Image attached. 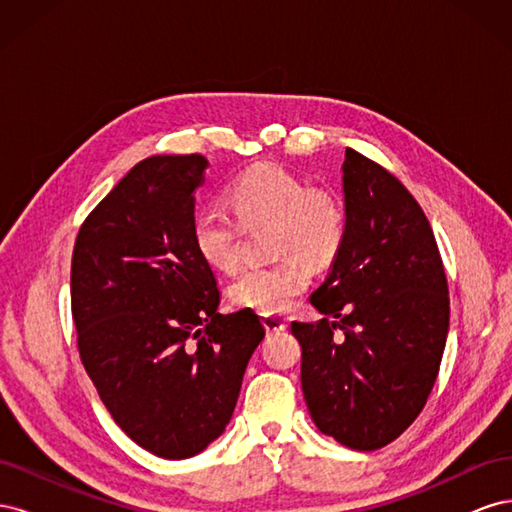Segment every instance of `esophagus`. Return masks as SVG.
Segmentation results:
<instances>
[{"label": "esophagus", "mask_w": 512, "mask_h": 512, "mask_svg": "<svg viewBox=\"0 0 512 512\" xmlns=\"http://www.w3.org/2000/svg\"><path fill=\"white\" fill-rule=\"evenodd\" d=\"M262 327L267 329V333H282L286 329V320L280 316L262 314Z\"/></svg>", "instance_id": "1"}]
</instances>
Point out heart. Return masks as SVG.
<instances>
[{
  "instance_id": "obj_1",
  "label": "heart",
  "mask_w": 512,
  "mask_h": 512,
  "mask_svg": "<svg viewBox=\"0 0 512 512\" xmlns=\"http://www.w3.org/2000/svg\"><path fill=\"white\" fill-rule=\"evenodd\" d=\"M226 203L235 220L218 209L194 215L192 245L215 271L239 265V226L271 224V265L243 269L228 288L230 301L260 314H284L309 286V267L324 269L337 258L346 237L339 198L322 185H307L280 164H256L232 179Z\"/></svg>"
}]
</instances>
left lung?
Listing matches in <instances>:
<instances>
[{"label":"left lung","mask_w":512,"mask_h":512,"mask_svg":"<svg viewBox=\"0 0 512 512\" xmlns=\"http://www.w3.org/2000/svg\"><path fill=\"white\" fill-rule=\"evenodd\" d=\"M342 170L344 245L309 299L324 318L292 322V335L316 427L354 451H376L414 423L438 378L448 284L406 185L350 147Z\"/></svg>","instance_id":"1"}]
</instances>
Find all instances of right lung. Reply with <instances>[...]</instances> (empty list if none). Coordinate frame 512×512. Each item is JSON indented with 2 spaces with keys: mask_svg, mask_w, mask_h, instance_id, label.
Returning a JSON list of instances; mask_svg holds the SVG:
<instances>
[{
  "mask_svg": "<svg viewBox=\"0 0 512 512\" xmlns=\"http://www.w3.org/2000/svg\"><path fill=\"white\" fill-rule=\"evenodd\" d=\"M207 158L138 162L76 235V346L115 423L145 451L188 459L228 425L265 337L250 307L218 314L220 290L192 245Z\"/></svg>",
  "mask_w": 512,
  "mask_h": 512,
  "instance_id": "obj_1",
  "label": "right lung"
}]
</instances>
